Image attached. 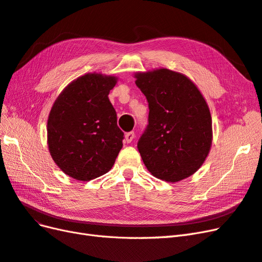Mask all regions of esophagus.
I'll use <instances>...</instances> for the list:
<instances>
[{
  "mask_svg": "<svg viewBox=\"0 0 262 262\" xmlns=\"http://www.w3.org/2000/svg\"><path fill=\"white\" fill-rule=\"evenodd\" d=\"M134 137H136V134H134L133 131L125 133V141L128 142V143H131V142L134 140Z\"/></svg>",
  "mask_w": 262,
  "mask_h": 262,
  "instance_id": "esophagus-1",
  "label": "esophagus"
}]
</instances>
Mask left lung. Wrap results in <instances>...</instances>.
Segmentation results:
<instances>
[{
    "mask_svg": "<svg viewBox=\"0 0 262 262\" xmlns=\"http://www.w3.org/2000/svg\"><path fill=\"white\" fill-rule=\"evenodd\" d=\"M148 102V124L138 142L142 161L158 179L177 182L199 169L213 139L209 106L185 74L155 69L134 74Z\"/></svg>",
    "mask_w": 262,
    "mask_h": 262,
    "instance_id": "1",
    "label": "left lung"
}]
</instances>
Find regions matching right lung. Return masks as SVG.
Segmentation results:
<instances>
[{
	"instance_id": "right-lung-1",
	"label": "right lung",
	"mask_w": 262,
	"mask_h": 262,
	"mask_svg": "<svg viewBox=\"0 0 262 262\" xmlns=\"http://www.w3.org/2000/svg\"><path fill=\"white\" fill-rule=\"evenodd\" d=\"M118 77L87 73L71 82L54 100L47 142L58 167L80 181L105 175L122 148L123 132L108 95Z\"/></svg>"
}]
</instances>
